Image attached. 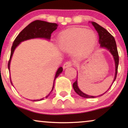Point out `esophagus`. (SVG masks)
I'll use <instances>...</instances> for the list:
<instances>
[{
    "label": "esophagus",
    "instance_id": "34e87169",
    "mask_svg": "<svg viewBox=\"0 0 128 128\" xmlns=\"http://www.w3.org/2000/svg\"><path fill=\"white\" fill-rule=\"evenodd\" d=\"M72 65H73L72 61H67V62H66L65 63H64V65H63V68H67V67H71Z\"/></svg>",
    "mask_w": 128,
    "mask_h": 128
}]
</instances>
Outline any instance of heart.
I'll return each instance as SVG.
<instances>
[{
	"label": "heart",
	"instance_id": "heart-1",
	"mask_svg": "<svg viewBox=\"0 0 128 128\" xmlns=\"http://www.w3.org/2000/svg\"><path fill=\"white\" fill-rule=\"evenodd\" d=\"M94 39L95 35L92 30L75 29L63 35L60 40V44L66 50H72L78 48L79 50L83 51L92 44Z\"/></svg>",
	"mask_w": 128,
	"mask_h": 128
}]
</instances>
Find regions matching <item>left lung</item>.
Returning a JSON list of instances; mask_svg holds the SVG:
<instances>
[{"label": "left lung", "instance_id": "8db88e82", "mask_svg": "<svg viewBox=\"0 0 128 128\" xmlns=\"http://www.w3.org/2000/svg\"><path fill=\"white\" fill-rule=\"evenodd\" d=\"M92 24L95 28L97 32H98L99 34V42L100 44V46L102 48H105L109 50L110 52L111 53V54L113 55L114 57V61H115V65H116V73H115V77H114V81L116 80V77H117V70H118V61H119V56H118V51H117V45H116V42L114 39V36H113L110 32H108L104 28L102 27L96 23V22H92ZM77 79L73 84V87L74 90L78 94L79 96L82 97L84 98H94L96 96H88V95L84 93L79 90V88L78 86V83H77ZM112 82V83H113ZM111 87V86H110ZM109 88V89H110ZM108 89V90H109ZM104 92L103 94L105 93ZM100 95V96H101Z\"/></svg>", "mask_w": 128, "mask_h": 128}]
</instances>
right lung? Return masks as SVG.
<instances>
[{"label": "right lung", "mask_w": 128, "mask_h": 128, "mask_svg": "<svg viewBox=\"0 0 128 128\" xmlns=\"http://www.w3.org/2000/svg\"><path fill=\"white\" fill-rule=\"evenodd\" d=\"M58 24L56 23H49V22L42 21V20H35V21L32 22L30 24H28L24 29L22 30L20 32V34L17 36L16 39L14 40V42H13L12 48H11V55H10V60L8 61V67L9 70H10V62H11V60L12 58V56L14 53V50H15L16 47L18 46L19 44L22 42H23L24 40H27L34 38H46L49 40L50 38L51 34L52 33L54 30H55L57 28ZM63 68L62 67H60L58 70H57L56 73V75L54 79V82H55V79L60 75V74L62 72ZM10 81H11V84L12 85V82H11V78H10ZM54 86L52 91L54 90ZM51 91V92H52ZM50 92L46 96V98H48L49 96ZM42 99H40L42 100ZM38 100H34L32 101H36Z\"/></svg>", "instance_id": "obj_1"}]
</instances>
